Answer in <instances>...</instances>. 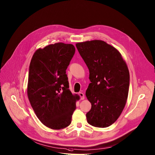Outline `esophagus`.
I'll return each instance as SVG.
<instances>
[{"mask_svg":"<svg viewBox=\"0 0 155 155\" xmlns=\"http://www.w3.org/2000/svg\"><path fill=\"white\" fill-rule=\"evenodd\" d=\"M78 95L80 97L81 99H84V94L83 93H79Z\"/></svg>","mask_w":155,"mask_h":155,"instance_id":"34e87169","label":"esophagus"}]
</instances>
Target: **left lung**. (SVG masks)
Returning a JSON list of instances; mask_svg holds the SVG:
<instances>
[{"mask_svg": "<svg viewBox=\"0 0 155 155\" xmlns=\"http://www.w3.org/2000/svg\"><path fill=\"white\" fill-rule=\"evenodd\" d=\"M76 48L89 71L86 95L91 103L87 123L106 128L121 114L128 98L130 72L121 54L100 40L79 42Z\"/></svg>", "mask_w": 155, "mask_h": 155, "instance_id": "1", "label": "left lung"}]
</instances>
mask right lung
<instances>
[{
	"mask_svg": "<svg viewBox=\"0 0 155 155\" xmlns=\"http://www.w3.org/2000/svg\"><path fill=\"white\" fill-rule=\"evenodd\" d=\"M75 51L71 44H51L36 51L30 63L29 100L41 122L52 130L65 128L71 124L79 99L69 90L66 74Z\"/></svg>",
	"mask_w": 155,
	"mask_h": 155,
	"instance_id": "obj_1",
	"label": "right lung"
}]
</instances>
